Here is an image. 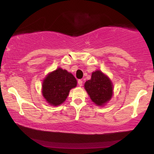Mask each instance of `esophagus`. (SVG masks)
<instances>
[{
  "instance_id": "obj_1",
  "label": "esophagus",
  "mask_w": 154,
  "mask_h": 154,
  "mask_svg": "<svg viewBox=\"0 0 154 154\" xmlns=\"http://www.w3.org/2000/svg\"><path fill=\"white\" fill-rule=\"evenodd\" d=\"M78 85L79 86L83 85V81H82L81 80H79V81H78Z\"/></svg>"
}]
</instances>
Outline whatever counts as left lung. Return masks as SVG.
I'll use <instances>...</instances> for the list:
<instances>
[{
	"label": "left lung",
	"instance_id": "8db88e82",
	"mask_svg": "<svg viewBox=\"0 0 154 154\" xmlns=\"http://www.w3.org/2000/svg\"><path fill=\"white\" fill-rule=\"evenodd\" d=\"M84 87L92 102L98 106H104L112 97V83L100 70L92 72L91 79L85 82Z\"/></svg>",
	"mask_w": 154,
	"mask_h": 154
}]
</instances>
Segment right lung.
Masks as SVG:
<instances>
[{"label": "right lung", "mask_w": 154, "mask_h": 154, "mask_svg": "<svg viewBox=\"0 0 154 154\" xmlns=\"http://www.w3.org/2000/svg\"><path fill=\"white\" fill-rule=\"evenodd\" d=\"M77 81L72 73L58 68L52 71L43 82L42 94L51 106H59L66 100L69 91L76 87Z\"/></svg>", "instance_id": "add662e5"}]
</instances>
